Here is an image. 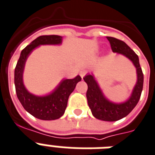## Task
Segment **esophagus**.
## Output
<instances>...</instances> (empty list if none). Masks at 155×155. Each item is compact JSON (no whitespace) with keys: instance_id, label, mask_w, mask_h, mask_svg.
Returning a JSON list of instances; mask_svg holds the SVG:
<instances>
[{"instance_id":"1","label":"esophagus","mask_w":155,"mask_h":155,"mask_svg":"<svg viewBox=\"0 0 155 155\" xmlns=\"http://www.w3.org/2000/svg\"><path fill=\"white\" fill-rule=\"evenodd\" d=\"M86 73H87L86 70H81V71H80V76L83 78L84 75H86Z\"/></svg>"}]
</instances>
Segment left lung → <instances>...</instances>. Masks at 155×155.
<instances>
[{
	"label": "left lung",
	"instance_id": "obj_1",
	"mask_svg": "<svg viewBox=\"0 0 155 155\" xmlns=\"http://www.w3.org/2000/svg\"><path fill=\"white\" fill-rule=\"evenodd\" d=\"M107 39L114 52L122 54L131 60L136 68L138 77L130 97L123 104H114L107 99L92 75H87L84 78L87 84V99L93 116L104 121L114 122L127 116L139 103L143 87V73L139 56L125 42L110 36H107Z\"/></svg>",
	"mask_w": 155,
	"mask_h": 155
}]
</instances>
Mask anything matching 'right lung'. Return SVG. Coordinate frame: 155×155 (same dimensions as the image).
<instances>
[{
	"label": "right lung",
	"mask_w": 155,
	"mask_h": 155,
	"mask_svg": "<svg viewBox=\"0 0 155 155\" xmlns=\"http://www.w3.org/2000/svg\"><path fill=\"white\" fill-rule=\"evenodd\" d=\"M62 36L57 35L41 36L21 51L14 71V84L19 101L28 112L39 119L55 120L64 114L69 95L75 89L81 77L77 75L71 80L60 82L55 90L45 96H36L29 93L23 84V71L28 56L36 47L41 45H60Z\"/></svg>",
	"instance_id": "add662e5"
}]
</instances>
